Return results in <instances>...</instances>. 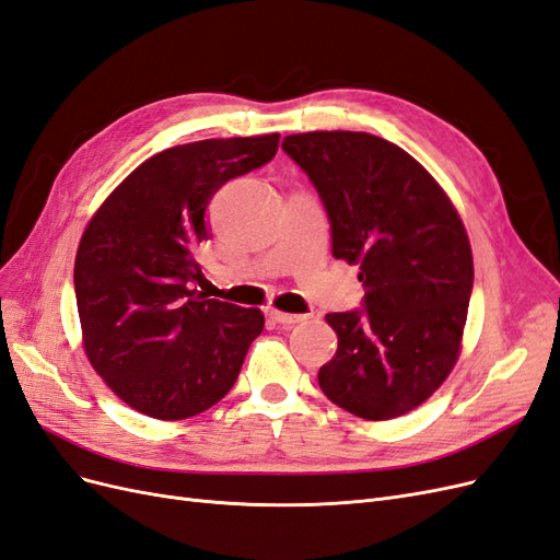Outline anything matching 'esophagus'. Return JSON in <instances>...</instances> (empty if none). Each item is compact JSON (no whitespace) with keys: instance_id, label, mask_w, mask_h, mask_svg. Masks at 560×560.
<instances>
[{"instance_id":"34e87169","label":"esophagus","mask_w":560,"mask_h":560,"mask_svg":"<svg viewBox=\"0 0 560 560\" xmlns=\"http://www.w3.org/2000/svg\"><path fill=\"white\" fill-rule=\"evenodd\" d=\"M270 317H273L282 327H294V325H299V322L306 319V315H292V313H282V311H270Z\"/></svg>"}]
</instances>
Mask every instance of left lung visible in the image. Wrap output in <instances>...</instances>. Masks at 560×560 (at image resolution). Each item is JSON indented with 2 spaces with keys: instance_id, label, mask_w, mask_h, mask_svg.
<instances>
[{
  "instance_id": "obj_1",
  "label": "left lung",
  "mask_w": 560,
  "mask_h": 560,
  "mask_svg": "<svg viewBox=\"0 0 560 560\" xmlns=\"http://www.w3.org/2000/svg\"><path fill=\"white\" fill-rule=\"evenodd\" d=\"M313 182L331 254L360 264V311L329 313L338 336L317 381L364 420L409 413L446 381L460 352L474 264L460 214L432 175L369 132L319 130L282 140Z\"/></svg>"
}]
</instances>
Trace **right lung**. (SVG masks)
<instances>
[{"label":"right lung","instance_id":"add662e5","mask_svg":"<svg viewBox=\"0 0 560 560\" xmlns=\"http://www.w3.org/2000/svg\"><path fill=\"white\" fill-rule=\"evenodd\" d=\"M278 142L273 132L165 149L135 167L83 231L74 261L83 348L135 411L191 418L238 378L264 315L198 292V252L212 238V196L266 165Z\"/></svg>","mask_w":560,"mask_h":560}]
</instances>
